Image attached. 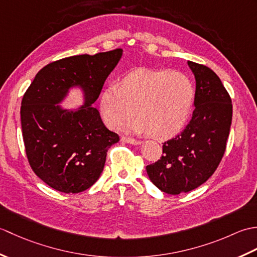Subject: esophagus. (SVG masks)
Listing matches in <instances>:
<instances>
[{"label": "esophagus", "instance_id": "obj_1", "mask_svg": "<svg viewBox=\"0 0 257 257\" xmlns=\"http://www.w3.org/2000/svg\"><path fill=\"white\" fill-rule=\"evenodd\" d=\"M121 141H122V143H127V144H130V145H140L141 144L140 140H136V139L129 138V137H124V136H122V137H121Z\"/></svg>", "mask_w": 257, "mask_h": 257}]
</instances>
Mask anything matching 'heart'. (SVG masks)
I'll use <instances>...</instances> for the list:
<instances>
[{
  "instance_id": "1",
  "label": "heart",
  "mask_w": 257,
  "mask_h": 257,
  "mask_svg": "<svg viewBox=\"0 0 257 257\" xmlns=\"http://www.w3.org/2000/svg\"><path fill=\"white\" fill-rule=\"evenodd\" d=\"M195 88L187 75L170 69L139 68L101 91L100 112L105 122L117 128L132 113L128 130L168 139L181 132L192 111Z\"/></svg>"
}]
</instances>
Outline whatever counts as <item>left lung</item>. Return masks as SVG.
<instances>
[{"instance_id":"8db88e82","label":"left lung","mask_w":257,"mask_h":257,"mask_svg":"<svg viewBox=\"0 0 257 257\" xmlns=\"http://www.w3.org/2000/svg\"><path fill=\"white\" fill-rule=\"evenodd\" d=\"M195 77V109L181 134L166 141L162 156L146 167L168 194L192 191L209 179L223 158L232 122V100L221 79L204 65L188 62Z\"/></svg>"}]
</instances>
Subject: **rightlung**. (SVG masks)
Listing matches in <instances>:
<instances>
[{"label": "right lung", "instance_id": "right-lung-1", "mask_svg": "<svg viewBox=\"0 0 257 257\" xmlns=\"http://www.w3.org/2000/svg\"><path fill=\"white\" fill-rule=\"evenodd\" d=\"M121 55L117 48L53 62L36 74L23 96L21 123L27 159L36 176L59 192L90 188L103 170L108 149L119 141L91 106ZM72 86L82 88L85 103L69 111L58 103Z\"/></svg>", "mask_w": 257, "mask_h": 257}]
</instances>
